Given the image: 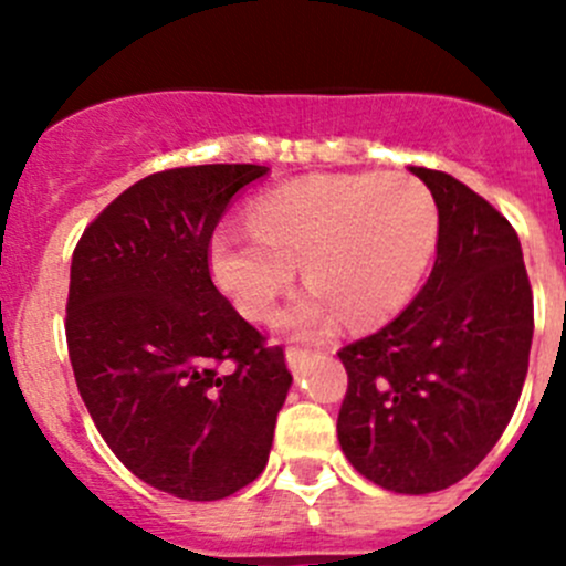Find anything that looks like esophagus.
<instances>
[{"instance_id":"34e87169","label":"esophagus","mask_w":566,"mask_h":566,"mask_svg":"<svg viewBox=\"0 0 566 566\" xmlns=\"http://www.w3.org/2000/svg\"><path fill=\"white\" fill-rule=\"evenodd\" d=\"M306 361H310V350H304V347H287V367L293 373H301Z\"/></svg>"}]
</instances>
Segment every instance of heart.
Returning a JSON list of instances; mask_svg holds the SVG:
<instances>
[{
	"label": "heart",
	"mask_w": 566,
	"mask_h": 566,
	"mask_svg": "<svg viewBox=\"0 0 566 566\" xmlns=\"http://www.w3.org/2000/svg\"><path fill=\"white\" fill-rule=\"evenodd\" d=\"M438 205L410 175L310 177L265 193L251 227H221L210 273L241 315L262 319L290 287L295 265L312 282L279 325L301 336L364 325L410 301L438 247Z\"/></svg>",
	"instance_id": "b5f03b06"
}]
</instances>
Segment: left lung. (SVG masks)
Wrapping results in <instances>:
<instances>
[{"label":"left lung","instance_id":"left-lung-1","mask_svg":"<svg viewBox=\"0 0 566 566\" xmlns=\"http://www.w3.org/2000/svg\"><path fill=\"white\" fill-rule=\"evenodd\" d=\"M438 205V256L413 301L342 347L339 447L369 482L424 495L460 482L510 424L528 373L534 298L510 221L465 182L410 167Z\"/></svg>","mask_w":566,"mask_h":566}]
</instances>
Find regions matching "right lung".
Masks as SVG:
<instances>
[{
	"instance_id": "1",
	"label": "right lung",
	"mask_w": 566,
	"mask_h": 566,
	"mask_svg": "<svg viewBox=\"0 0 566 566\" xmlns=\"http://www.w3.org/2000/svg\"><path fill=\"white\" fill-rule=\"evenodd\" d=\"M262 175L205 164L145 177L73 251L65 336L78 394L117 460L175 499L219 501L254 482L293 384L282 347L232 310L208 265L216 224Z\"/></svg>"
}]
</instances>
